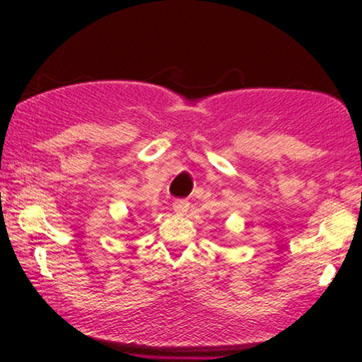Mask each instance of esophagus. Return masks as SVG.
<instances>
[{
  "mask_svg": "<svg viewBox=\"0 0 362 362\" xmlns=\"http://www.w3.org/2000/svg\"><path fill=\"white\" fill-rule=\"evenodd\" d=\"M189 206H190V202L187 201V199H177V201H173V204H172L173 211H175L177 214L187 213V211H189Z\"/></svg>",
  "mask_w": 362,
  "mask_h": 362,
  "instance_id": "obj_1",
  "label": "esophagus"
}]
</instances>
